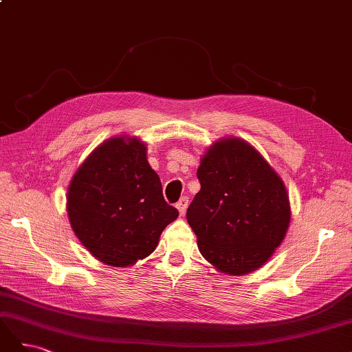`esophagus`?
I'll return each instance as SVG.
<instances>
[{"label": "esophagus", "instance_id": "obj_1", "mask_svg": "<svg viewBox=\"0 0 352 352\" xmlns=\"http://www.w3.org/2000/svg\"><path fill=\"white\" fill-rule=\"evenodd\" d=\"M188 204H189V198H188V197H182V198H180V199L177 201L176 207H177V210H179V212H180V216L185 214V211H186V208H188Z\"/></svg>", "mask_w": 352, "mask_h": 352}]
</instances>
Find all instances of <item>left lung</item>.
<instances>
[{
	"label": "left lung",
	"instance_id": "8db88e82",
	"mask_svg": "<svg viewBox=\"0 0 352 352\" xmlns=\"http://www.w3.org/2000/svg\"><path fill=\"white\" fill-rule=\"evenodd\" d=\"M201 184L186 220L208 263L245 274L267 261L291 220L289 198L278 173L238 138L216 142L197 170Z\"/></svg>",
	"mask_w": 352,
	"mask_h": 352
}]
</instances>
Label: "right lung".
Segmentation results:
<instances>
[{
    "label": "right lung",
    "mask_w": 352,
    "mask_h": 352,
    "mask_svg": "<svg viewBox=\"0 0 352 352\" xmlns=\"http://www.w3.org/2000/svg\"><path fill=\"white\" fill-rule=\"evenodd\" d=\"M73 232L95 258L126 267L150 255L179 211L163 197L146 148L135 138H113L91 153L67 194Z\"/></svg>",
    "instance_id": "right-lung-1"
}]
</instances>
